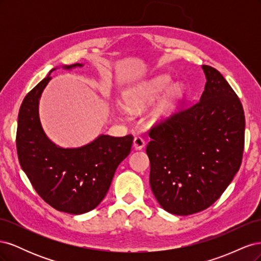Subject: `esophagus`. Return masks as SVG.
Masks as SVG:
<instances>
[{"label": "esophagus", "instance_id": "esophagus-1", "mask_svg": "<svg viewBox=\"0 0 261 261\" xmlns=\"http://www.w3.org/2000/svg\"><path fill=\"white\" fill-rule=\"evenodd\" d=\"M133 146L136 150H141L145 147V140L141 138L140 136H136L135 138H134Z\"/></svg>", "mask_w": 261, "mask_h": 261}]
</instances>
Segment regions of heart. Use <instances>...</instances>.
Returning <instances> with one entry per match:
<instances>
[{
  "instance_id": "1",
  "label": "heart",
  "mask_w": 261,
  "mask_h": 261,
  "mask_svg": "<svg viewBox=\"0 0 261 261\" xmlns=\"http://www.w3.org/2000/svg\"><path fill=\"white\" fill-rule=\"evenodd\" d=\"M172 85L173 80L167 74L158 75L150 80L132 84L124 89V106L118 103V110L121 112H125L126 110L135 113L144 112L156 100H159L165 91H168L158 102V105L148 113V120L150 123H161L168 120L173 114L185 94L183 86L175 85L172 87Z\"/></svg>"
}]
</instances>
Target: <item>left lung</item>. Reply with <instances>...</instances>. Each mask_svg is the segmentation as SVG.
Listing matches in <instances>:
<instances>
[{
	"label": "left lung",
	"mask_w": 261,
	"mask_h": 261,
	"mask_svg": "<svg viewBox=\"0 0 261 261\" xmlns=\"http://www.w3.org/2000/svg\"><path fill=\"white\" fill-rule=\"evenodd\" d=\"M200 100L150 129V186L160 206L188 216L220 198L240 170L245 115L239 97L216 68L202 65Z\"/></svg>",
	"instance_id": "8db88e82"
}]
</instances>
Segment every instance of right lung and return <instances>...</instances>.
Listing matches in <instances>:
<instances>
[{
    "label": "right lung",
    "mask_w": 261,
    "mask_h": 261,
    "mask_svg": "<svg viewBox=\"0 0 261 261\" xmlns=\"http://www.w3.org/2000/svg\"><path fill=\"white\" fill-rule=\"evenodd\" d=\"M83 64L63 66L64 69ZM23 99L19 109L16 146L20 167L39 196L51 207L82 215L103 200L114 173L130 152L133 136L100 135L78 148H63L46 136L39 116V101L50 74Z\"/></svg>",
    "instance_id": "obj_1"
}]
</instances>
